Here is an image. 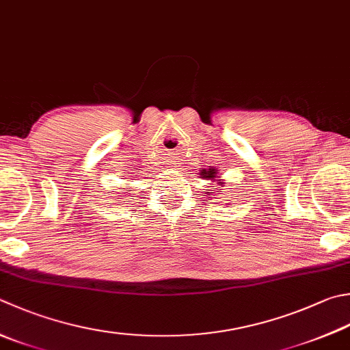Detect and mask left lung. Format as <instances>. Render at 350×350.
<instances>
[{
	"label": "left lung",
	"instance_id": "1",
	"mask_svg": "<svg viewBox=\"0 0 350 350\" xmlns=\"http://www.w3.org/2000/svg\"><path fill=\"white\" fill-rule=\"evenodd\" d=\"M200 178H202V180H207V181H212V183H216V184H219V186H226V181L224 180H219V175H217V172H216V169L215 167H208V169H201V174H200ZM217 192H221V189H216ZM207 193V200L208 198H215V196H212L213 195V192H206Z\"/></svg>",
	"mask_w": 350,
	"mask_h": 350
}]
</instances>
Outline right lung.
I'll use <instances>...</instances> for the list:
<instances>
[{
  "label": "right lung",
  "mask_w": 350,
  "mask_h": 350,
  "mask_svg": "<svg viewBox=\"0 0 350 350\" xmlns=\"http://www.w3.org/2000/svg\"><path fill=\"white\" fill-rule=\"evenodd\" d=\"M122 193H126V190H122Z\"/></svg>",
  "instance_id": "right-lung-1"
}]
</instances>
